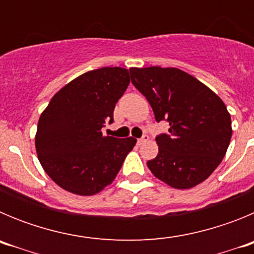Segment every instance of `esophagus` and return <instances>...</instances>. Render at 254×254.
Segmentation results:
<instances>
[{
    "label": "esophagus",
    "mask_w": 254,
    "mask_h": 254,
    "mask_svg": "<svg viewBox=\"0 0 254 254\" xmlns=\"http://www.w3.org/2000/svg\"><path fill=\"white\" fill-rule=\"evenodd\" d=\"M147 141H149V136H147V134H143L142 137L138 138L137 143H138V145H143V143L147 142Z\"/></svg>",
    "instance_id": "1"
}]
</instances>
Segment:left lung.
<instances>
[{
  "instance_id": "8db88e82",
  "label": "left lung",
  "mask_w": 254,
  "mask_h": 254,
  "mask_svg": "<svg viewBox=\"0 0 254 254\" xmlns=\"http://www.w3.org/2000/svg\"><path fill=\"white\" fill-rule=\"evenodd\" d=\"M129 73L156 122L169 123V134L156 136L159 152L147 161L149 169L177 190L199 185L221 163L232 138V120L224 102L179 68L132 67Z\"/></svg>"
}]
</instances>
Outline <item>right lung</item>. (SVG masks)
I'll return each mask as SVG.
<instances>
[{"label": "right lung", "instance_id": "right-lung-1", "mask_svg": "<svg viewBox=\"0 0 254 254\" xmlns=\"http://www.w3.org/2000/svg\"><path fill=\"white\" fill-rule=\"evenodd\" d=\"M129 84L128 69L103 67L64 86L40 114L35 134L38 159L61 188L93 196L111 185L136 138L103 136L117 102Z\"/></svg>", "mask_w": 254, "mask_h": 254}]
</instances>
